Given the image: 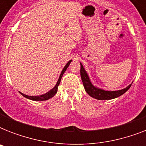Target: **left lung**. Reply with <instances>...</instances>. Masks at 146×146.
<instances>
[{
    "label": "left lung",
    "instance_id": "obj_1",
    "mask_svg": "<svg viewBox=\"0 0 146 146\" xmlns=\"http://www.w3.org/2000/svg\"><path fill=\"white\" fill-rule=\"evenodd\" d=\"M80 75H81V79H82V83L84 86L85 90L87 93L89 94L91 97L96 98L98 100H110L117 98L119 96H122L124 94L128 89L130 88L131 85H129L127 88H125L121 90L118 91H105L102 89H98L97 87L94 86L92 84L91 81L89 80V76L87 74L86 71L85 70L84 67L82 64H80Z\"/></svg>",
    "mask_w": 146,
    "mask_h": 146
}]
</instances>
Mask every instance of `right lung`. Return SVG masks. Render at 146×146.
<instances>
[{
  "instance_id": "add662e5",
  "label": "right lung",
  "mask_w": 146,
  "mask_h": 146,
  "mask_svg": "<svg viewBox=\"0 0 146 146\" xmlns=\"http://www.w3.org/2000/svg\"><path fill=\"white\" fill-rule=\"evenodd\" d=\"M71 61H72V60H70V61H69L68 63L66 64V66H64V68L63 69V70H62L61 73H60V77H59V79H58V81H57L56 86H55L52 89H50L48 92H47V93L44 94V95H42V96H26V95H25V94L21 93L20 92H19V93L21 94L22 96H23L25 98H29V99L33 100V101H46V100H48L49 98H52L53 96H55V94L57 93V87H58V86H59V84H60V80H61L62 76H63L64 72L66 71V70L69 66L70 64L71 63Z\"/></svg>"
}]
</instances>
